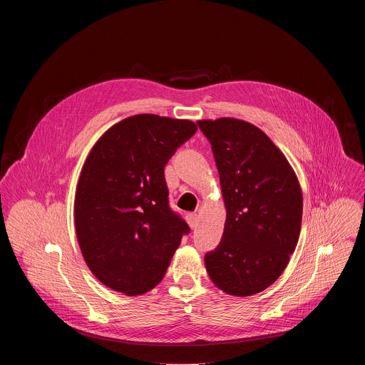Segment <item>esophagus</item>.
Listing matches in <instances>:
<instances>
[{
	"mask_svg": "<svg viewBox=\"0 0 365 365\" xmlns=\"http://www.w3.org/2000/svg\"><path fill=\"white\" fill-rule=\"evenodd\" d=\"M186 221H187V224L190 225L192 230L197 227V215H196V214H193V212L187 214V215H186Z\"/></svg>",
	"mask_w": 365,
	"mask_h": 365,
	"instance_id": "1",
	"label": "esophagus"
}]
</instances>
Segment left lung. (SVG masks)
<instances>
[{
  "mask_svg": "<svg viewBox=\"0 0 365 365\" xmlns=\"http://www.w3.org/2000/svg\"><path fill=\"white\" fill-rule=\"evenodd\" d=\"M210 140L227 210L222 240L206 252L214 284L232 296L266 290L286 269L302 225L303 197L284 154L237 118L197 121Z\"/></svg>",
  "mask_w": 365,
  "mask_h": 365,
  "instance_id": "left-lung-1",
  "label": "left lung"
}]
</instances>
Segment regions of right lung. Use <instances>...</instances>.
<instances>
[{
    "label": "right lung",
    "instance_id": "right-lung-1",
    "mask_svg": "<svg viewBox=\"0 0 365 365\" xmlns=\"http://www.w3.org/2000/svg\"><path fill=\"white\" fill-rule=\"evenodd\" d=\"M197 127L128 117L95 143L75 196L76 237L93 276L127 296L158 286L189 225L169 206L165 166Z\"/></svg>",
    "mask_w": 365,
    "mask_h": 365
}]
</instances>
